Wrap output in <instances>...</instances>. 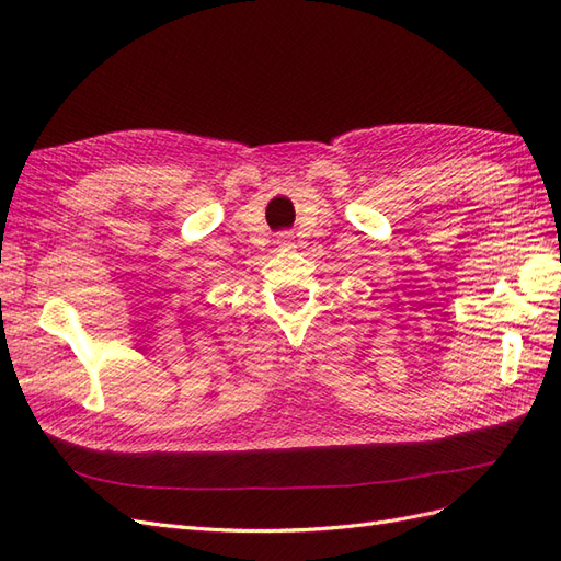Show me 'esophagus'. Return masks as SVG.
I'll list each match as a JSON object with an SVG mask.
<instances>
[{
	"instance_id": "obj_1",
	"label": "esophagus",
	"mask_w": 561,
	"mask_h": 561,
	"mask_svg": "<svg viewBox=\"0 0 561 561\" xmlns=\"http://www.w3.org/2000/svg\"><path fill=\"white\" fill-rule=\"evenodd\" d=\"M277 243H279V247H289V243H291V234H282V237L277 239Z\"/></svg>"
}]
</instances>
